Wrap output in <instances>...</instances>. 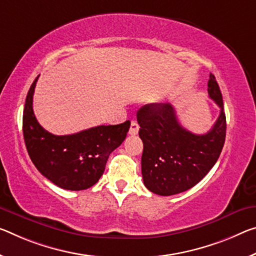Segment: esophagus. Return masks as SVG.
Listing matches in <instances>:
<instances>
[{"label": "esophagus", "mask_w": 256, "mask_h": 256, "mask_svg": "<svg viewBox=\"0 0 256 256\" xmlns=\"http://www.w3.org/2000/svg\"><path fill=\"white\" fill-rule=\"evenodd\" d=\"M138 132H139V125H138L136 122L132 120L131 122V126H130V130H128V134L130 136H136V134H138Z\"/></svg>", "instance_id": "obj_1"}]
</instances>
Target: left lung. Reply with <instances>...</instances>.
<instances>
[{
  "label": "left lung",
  "instance_id": "left-lung-1",
  "mask_svg": "<svg viewBox=\"0 0 256 256\" xmlns=\"http://www.w3.org/2000/svg\"><path fill=\"white\" fill-rule=\"evenodd\" d=\"M210 98L220 107L216 124L205 134L186 130L171 104H148L136 112L144 142L141 172L150 192L160 196L184 192L197 184L216 163L226 140L222 94L213 74L208 83Z\"/></svg>",
  "mask_w": 256,
  "mask_h": 256
}]
</instances>
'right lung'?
<instances>
[{"label": "right lung", "mask_w": 256, "mask_h": 256, "mask_svg": "<svg viewBox=\"0 0 256 256\" xmlns=\"http://www.w3.org/2000/svg\"><path fill=\"white\" fill-rule=\"evenodd\" d=\"M38 76L26 96L22 132L32 162L52 184L67 190H84L102 176L108 157L126 138L130 120L100 125L70 136H54L40 126L33 110Z\"/></svg>", "instance_id": "right-lung-1"}]
</instances>
